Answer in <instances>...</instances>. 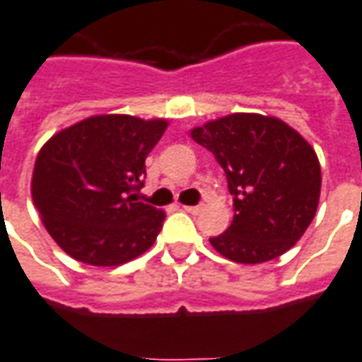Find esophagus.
<instances>
[{"mask_svg": "<svg viewBox=\"0 0 362 362\" xmlns=\"http://www.w3.org/2000/svg\"><path fill=\"white\" fill-rule=\"evenodd\" d=\"M183 209H185L187 213L199 214V213H201V211H203V205H183Z\"/></svg>", "mask_w": 362, "mask_h": 362, "instance_id": "1", "label": "esophagus"}]
</instances>
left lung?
<instances>
[{
    "label": "left lung",
    "instance_id": "1",
    "mask_svg": "<svg viewBox=\"0 0 362 362\" xmlns=\"http://www.w3.org/2000/svg\"><path fill=\"white\" fill-rule=\"evenodd\" d=\"M223 167L234 218L209 238L224 258L262 264L288 252L315 216L321 167L315 151L286 122L230 114L191 132Z\"/></svg>",
    "mask_w": 362,
    "mask_h": 362
}]
</instances>
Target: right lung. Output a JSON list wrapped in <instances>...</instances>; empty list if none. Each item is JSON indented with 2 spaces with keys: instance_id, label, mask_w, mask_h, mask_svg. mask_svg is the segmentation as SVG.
I'll list each match as a JSON object with an SVG mask.
<instances>
[{
  "instance_id": "right-lung-1",
  "label": "right lung",
  "mask_w": 362,
  "mask_h": 362,
  "mask_svg": "<svg viewBox=\"0 0 362 362\" xmlns=\"http://www.w3.org/2000/svg\"><path fill=\"white\" fill-rule=\"evenodd\" d=\"M165 128V119L92 116L41 148L33 203L52 240L74 260L119 266L156 243L165 213L139 203L136 191Z\"/></svg>"
}]
</instances>
